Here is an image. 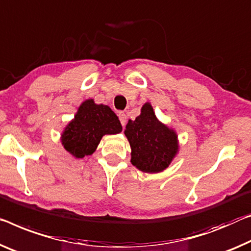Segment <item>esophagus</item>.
<instances>
[{
  "label": "esophagus",
  "mask_w": 251,
  "mask_h": 251,
  "mask_svg": "<svg viewBox=\"0 0 251 251\" xmlns=\"http://www.w3.org/2000/svg\"><path fill=\"white\" fill-rule=\"evenodd\" d=\"M119 119H120V122L123 128H125L126 123V114L125 112H120L119 113Z\"/></svg>",
  "instance_id": "34e87169"
}]
</instances>
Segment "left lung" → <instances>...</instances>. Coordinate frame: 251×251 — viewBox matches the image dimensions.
Segmentation results:
<instances>
[{
  "instance_id": "left-lung-1",
  "label": "left lung",
  "mask_w": 251,
  "mask_h": 251,
  "mask_svg": "<svg viewBox=\"0 0 251 251\" xmlns=\"http://www.w3.org/2000/svg\"><path fill=\"white\" fill-rule=\"evenodd\" d=\"M125 134L131 147V164L149 174L164 172L179 151L178 134L156 117L149 102L142 104L136 120H129Z\"/></svg>"
}]
</instances>
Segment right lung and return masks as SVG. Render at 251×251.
Here are the masks:
<instances>
[{"instance_id":"add662e5","label":"right lung","mask_w":251,"mask_h":251,"mask_svg":"<svg viewBox=\"0 0 251 251\" xmlns=\"http://www.w3.org/2000/svg\"><path fill=\"white\" fill-rule=\"evenodd\" d=\"M122 131L120 120L110 106L85 100L77 109L74 119L67 123L60 134V142L68 153L82 159L93 153L105 134Z\"/></svg>"}]
</instances>
